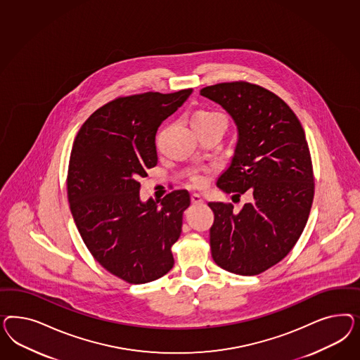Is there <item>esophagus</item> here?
Listing matches in <instances>:
<instances>
[{
	"mask_svg": "<svg viewBox=\"0 0 360 360\" xmlns=\"http://www.w3.org/2000/svg\"><path fill=\"white\" fill-rule=\"evenodd\" d=\"M191 202H193V205H200V203H203V198H202V195H199V194H193L191 195Z\"/></svg>",
	"mask_w": 360,
	"mask_h": 360,
	"instance_id": "esophagus-1",
	"label": "esophagus"
}]
</instances>
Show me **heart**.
Masks as SVG:
<instances>
[{"label":"heart","instance_id":"b5f03b06","mask_svg":"<svg viewBox=\"0 0 360 360\" xmlns=\"http://www.w3.org/2000/svg\"><path fill=\"white\" fill-rule=\"evenodd\" d=\"M191 124H200V125H212V124H224L226 125V119L214 110H207V109H200L196 110L195 113L191 116ZM191 182L195 186H203L207 181L206 172L205 170H198L194 172L190 176Z\"/></svg>","mask_w":360,"mask_h":360}]
</instances>
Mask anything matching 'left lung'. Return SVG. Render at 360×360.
Wrapping results in <instances>:
<instances>
[{"instance_id":"obj_1","label":"left lung","mask_w":360,"mask_h":360,"mask_svg":"<svg viewBox=\"0 0 360 360\" xmlns=\"http://www.w3.org/2000/svg\"><path fill=\"white\" fill-rule=\"evenodd\" d=\"M200 95L220 104L238 127L232 161L217 186L253 196L238 214L231 203H208L211 255L229 272L255 276L281 262L305 229L314 198L305 131L283 98L257 84L219 83Z\"/></svg>"}]
</instances>
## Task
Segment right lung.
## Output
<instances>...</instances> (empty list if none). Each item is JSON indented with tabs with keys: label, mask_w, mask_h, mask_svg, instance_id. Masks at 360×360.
I'll return each instance as SVG.
<instances>
[{
	"label": "right lung",
	"mask_w": 360,
	"mask_h": 360,
	"mask_svg": "<svg viewBox=\"0 0 360 360\" xmlns=\"http://www.w3.org/2000/svg\"><path fill=\"white\" fill-rule=\"evenodd\" d=\"M191 92L115 98L88 117L72 145L67 194L77 231L95 260L127 283H150L174 265L190 194L141 202L139 179L157 165L160 125Z\"/></svg>",
	"instance_id": "1"
}]
</instances>
